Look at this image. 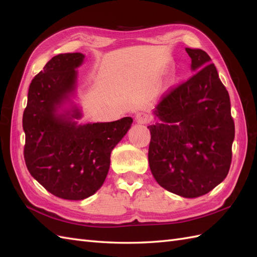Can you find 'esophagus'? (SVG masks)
<instances>
[{"instance_id": "1", "label": "esophagus", "mask_w": 257, "mask_h": 257, "mask_svg": "<svg viewBox=\"0 0 257 257\" xmlns=\"http://www.w3.org/2000/svg\"><path fill=\"white\" fill-rule=\"evenodd\" d=\"M149 121H150V116L148 113L138 112L137 114H136V122L137 123L145 124V123H148Z\"/></svg>"}]
</instances>
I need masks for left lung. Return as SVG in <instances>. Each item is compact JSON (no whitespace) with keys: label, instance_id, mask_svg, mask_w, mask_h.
<instances>
[{"label":"left lung","instance_id":"obj_1","mask_svg":"<svg viewBox=\"0 0 257 257\" xmlns=\"http://www.w3.org/2000/svg\"><path fill=\"white\" fill-rule=\"evenodd\" d=\"M195 73L163 97L149 125V167L163 189L183 198L209 193L227 176L235 135L230 96L207 54L185 48Z\"/></svg>","mask_w":257,"mask_h":257}]
</instances>
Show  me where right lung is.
I'll return each mask as SVG.
<instances>
[{"label": "right lung", "mask_w": 257, "mask_h": 257, "mask_svg": "<svg viewBox=\"0 0 257 257\" xmlns=\"http://www.w3.org/2000/svg\"><path fill=\"white\" fill-rule=\"evenodd\" d=\"M81 53L58 54L29 88L23 113L27 170L48 192L65 200H84L105 182L110 154L132 127L133 118L79 123L75 102Z\"/></svg>", "instance_id": "add662e5"}]
</instances>
